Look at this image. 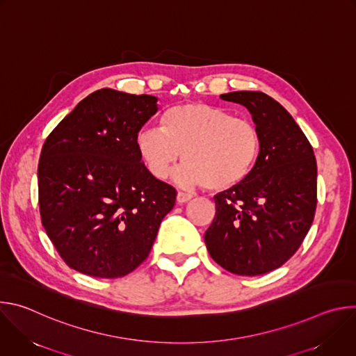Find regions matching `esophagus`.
Wrapping results in <instances>:
<instances>
[{"mask_svg":"<svg viewBox=\"0 0 356 356\" xmlns=\"http://www.w3.org/2000/svg\"><path fill=\"white\" fill-rule=\"evenodd\" d=\"M191 198H193V195H191V194H188V193H183V191H179V193H177V197H176V200H177L179 204H184V202H188Z\"/></svg>","mask_w":356,"mask_h":356,"instance_id":"obj_1","label":"esophagus"}]
</instances>
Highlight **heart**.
I'll use <instances>...</instances> for the list:
<instances>
[{
  "mask_svg": "<svg viewBox=\"0 0 356 356\" xmlns=\"http://www.w3.org/2000/svg\"><path fill=\"white\" fill-rule=\"evenodd\" d=\"M135 145L140 161L155 179H166L183 154L186 165L176 173L177 183L228 191L255 172L264 138L252 121L235 118L225 108L183 103L163 113L161 128H142Z\"/></svg>",
  "mask_w": 356,
  "mask_h": 356,
  "instance_id": "1",
  "label": "heart"
}]
</instances>
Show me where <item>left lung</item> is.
I'll return each instance as SVG.
<instances>
[{
	"mask_svg": "<svg viewBox=\"0 0 356 356\" xmlns=\"http://www.w3.org/2000/svg\"><path fill=\"white\" fill-rule=\"evenodd\" d=\"M220 97L248 108L264 149L243 184L214 197L216 217L204 241L225 270L258 276L286 264L306 238L317 207V162L309 139L276 99L261 91Z\"/></svg>",
	"mask_w": 356,
	"mask_h": 356,
	"instance_id": "8db88e82",
	"label": "left lung"
}]
</instances>
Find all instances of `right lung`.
Returning <instances> with one entry per match:
<instances>
[{
	"label": "right lung",
	"mask_w": 356,
	"mask_h": 356,
	"mask_svg": "<svg viewBox=\"0 0 356 356\" xmlns=\"http://www.w3.org/2000/svg\"><path fill=\"white\" fill-rule=\"evenodd\" d=\"M158 98L101 88L46 138L38 166L42 225L62 259L92 277L115 279L149 255L176 190L140 161L135 138Z\"/></svg>",
	"instance_id": "1"
}]
</instances>
